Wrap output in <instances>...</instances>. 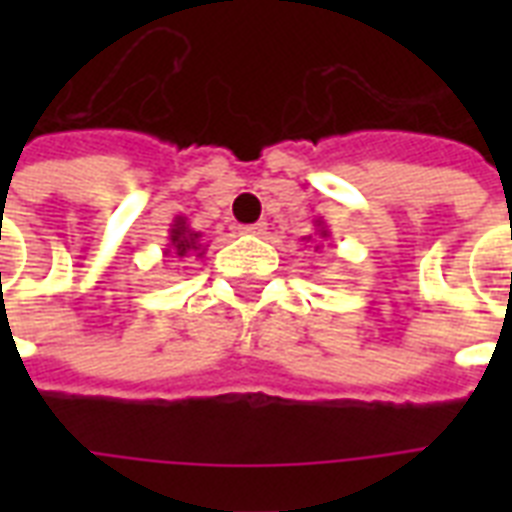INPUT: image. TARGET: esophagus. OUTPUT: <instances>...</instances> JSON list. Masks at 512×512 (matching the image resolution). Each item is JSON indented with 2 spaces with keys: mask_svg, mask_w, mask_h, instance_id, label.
<instances>
[{
  "mask_svg": "<svg viewBox=\"0 0 512 512\" xmlns=\"http://www.w3.org/2000/svg\"><path fill=\"white\" fill-rule=\"evenodd\" d=\"M268 231V223H255V225H244L241 233H252V236H263Z\"/></svg>",
  "mask_w": 512,
  "mask_h": 512,
  "instance_id": "1",
  "label": "esophagus"
}]
</instances>
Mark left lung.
Here are the masks:
<instances>
[{
  "instance_id": "1",
  "label": "left lung",
  "mask_w": 512,
  "mask_h": 512,
  "mask_svg": "<svg viewBox=\"0 0 512 512\" xmlns=\"http://www.w3.org/2000/svg\"><path fill=\"white\" fill-rule=\"evenodd\" d=\"M313 225H316V233H313V236H305V241H313V244H316L313 249H321L324 247V241L329 239V228H327V223L321 220V217H316V220H313Z\"/></svg>"
}]
</instances>
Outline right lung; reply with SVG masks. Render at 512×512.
<instances>
[{"instance_id": "right-lung-1", "label": "right lung", "mask_w": 512, "mask_h": 512, "mask_svg": "<svg viewBox=\"0 0 512 512\" xmlns=\"http://www.w3.org/2000/svg\"><path fill=\"white\" fill-rule=\"evenodd\" d=\"M201 255H204L201 233L193 231L191 225H188V217L177 215L170 225V236H167L164 257H201Z\"/></svg>"}]
</instances>
